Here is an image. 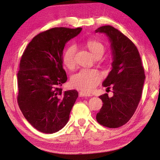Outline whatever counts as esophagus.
Masks as SVG:
<instances>
[{
  "label": "esophagus",
  "mask_w": 160,
  "mask_h": 160,
  "mask_svg": "<svg viewBox=\"0 0 160 160\" xmlns=\"http://www.w3.org/2000/svg\"><path fill=\"white\" fill-rule=\"evenodd\" d=\"M79 96L80 97H89V96H91V95L89 94V93L83 92V91H80Z\"/></svg>",
  "instance_id": "1"
}]
</instances>
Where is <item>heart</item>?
I'll use <instances>...</instances> for the list:
<instances>
[{
  "label": "heart",
  "mask_w": 160,
  "mask_h": 160,
  "mask_svg": "<svg viewBox=\"0 0 160 160\" xmlns=\"http://www.w3.org/2000/svg\"><path fill=\"white\" fill-rule=\"evenodd\" d=\"M86 46L96 58H100L104 53L105 47L104 44L96 39L87 40ZM76 48L74 45L68 47L62 56V63L69 69H73L76 64ZM102 75L96 69H84L73 75L71 78L72 85L83 92L89 93L95 89L102 80Z\"/></svg>",
  "instance_id": "obj_1"
}]
</instances>
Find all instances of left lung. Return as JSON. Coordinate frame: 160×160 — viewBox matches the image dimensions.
I'll use <instances>...</instances> for the list:
<instances>
[{"label": "left lung", "mask_w": 160, "mask_h": 160, "mask_svg": "<svg viewBox=\"0 0 160 160\" xmlns=\"http://www.w3.org/2000/svg\"><path fill=\"white\" fill-rule=\"evenodd\" d=\"M96 32L109 37L113 50V69L103 86L113 89V96H100L103 106L96 115L100 124L118 128L127 124L140 102L145 79L144 69L137 47L118 29L111 25L102 26Z\"/></svg>", "instance_id": "1"}]
</instances>
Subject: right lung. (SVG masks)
<instances>
[{"label": "right lung", "instance_id": "right-lung-1", "mask_svg": "<svg viewBox=\"0 0 160 160\" xmlns=\"http://www.w3.org/2000/svg\"><path fill=\"white\" fill-rule=\"evenodd\" d=\"M82 28H54L33 37L24 51L17 73V102L30 124L45 133H53L68 122L78 97L76 90L63 93L67 77L62 55L67 41Z\"/></svg>", "mask_w": 160, "mask_h": 160}]
</instances>
